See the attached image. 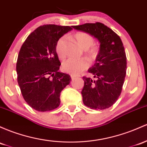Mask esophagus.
Segmentation results:
<instances>
[{"label": "esophagus", "instance_id": "1", "mask_svg": "<svg viewBox=\"0 0 147 147\" xmlns=\"http://www.w3.org/2000/svg\"><path fill=\"white\" fill-rule=\"evenodd\" d=\"M70 77H71V78H72V79H75V77H77V75H71Z\"/></svg>", "mask_w": 147, "mask_h": 147}]
</instances>
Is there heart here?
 I'll list each match as a JSON object with an SVG mask.
<instances>
[{"label": "heart", "mask_w": 147, "mask_h": 147, "mask_svg": "<svg viewBox=\"0 0 147 147\" xmlns=\"http://www.w3.org/2000/svg\"><path fill=\"white\" fill-rule=\"evenodd\" d=\"M77 44L80 45L83 49L86 50V54L91 57H93L97 54V50L93 47L94 39L91 35L85 32H77L74 35ZM66 38L63 36L57 41L56 45V51L58 56L63 59L65 57L64 53V46H65ZM88 67V62L84 59H69L65 61L63 63L62 68L64 72L70 73L71 75H78L82 71L86 70Z\"/></svg>", "instance_id": "1"}]
</instances>
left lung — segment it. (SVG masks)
<instances>
[{
	"label": "left lung",
	"instance_id": "1",
	"mask_svg": "<svg viewBox=\"0 0 147 147\" xmlns=\"http://www.w3.org/2000/svg\"><path fill=\"white\" fill-rule=\"evenodd\" d=\"M72 28L88 33L100 42L96 63L88 69L93 78L83 77V102L93 109H105L117 100L126 74L127 61L120 37L100 22L73 26Z\"/></svg>",
	"mask_w": 147,
	"mask_h": 147
}]
</instances>
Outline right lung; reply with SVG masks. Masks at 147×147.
<instances>
[{"label": "right lung", "mask_w": 147, "mask_h": 147, "mask_svg": "<svg viewBox=\"0 0 147 147\" xmlns=\"http://www.w3.org/2000/svg\"><path fill=\"white\" fill-rule=\"evenodd\" d=\"M71 30L67 26H41L21 47L17 82L24 99L35 110L47 112L59 107L61 92L71 82L70 75L59 71L61 62L56 51L58 40Z\"/></svg>", "instance_id": "1"}]
</instances>
